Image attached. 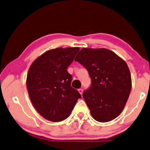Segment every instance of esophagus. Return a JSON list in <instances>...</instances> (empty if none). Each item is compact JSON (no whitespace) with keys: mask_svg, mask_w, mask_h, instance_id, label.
Segmentation results:
<instances>
[{"mask_svg":"<svg viewBox=\"0 0 150 150\" xmlns=\"http://www.w3.org/2000/svg\"><path fill=\"white\" fill-rule=\"evenodd\" d=\"M78 91H79V93H80L81 95H82V93H83V89H78Z\"/></svg>","mask_w":150,"mask_h":150,"instance_id":"esophagus-1","label":"esophagus"}]
</instances>
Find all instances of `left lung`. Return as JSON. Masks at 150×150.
<instances>
[{
    "label": "left lung",
    "mask_w": 150,
    "mask_h": 150,
    "mask_svg": "<svg viewBox=\"0 0 150 150\" xmlns=\"http://www.w3.org/2000/svg\"><path fill=\"white\" fill-rule=\"evenodd\" d=\"M75 61L88 71L91 85L83 97L93 117L99 122L115 119L122 112L132 87L127 64L115 53L105 48H83Z\"/></svg>",
    "instance_id": "left-lung-1"
}]
</instances>
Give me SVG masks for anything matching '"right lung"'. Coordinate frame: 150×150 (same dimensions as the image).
<instances>
[{
	"label": "right lung",
	"mask_w": 150,
	"mask_h": 150,
	"mask_svg": "<svg viewBox=\"0 0 150 150\" xmlns=\"http://www.w3.org/2000/svg\"><path fill=\"white\" fill-rule=\"evenodd\" d=\"M79 50V47L49 50L29 68L27 91L33 106L45 119L53 122L67 119L81 98L71 87L72 76L67 70Z\"/></svg>",
	"instance_id": "1"
}]
</instances>
